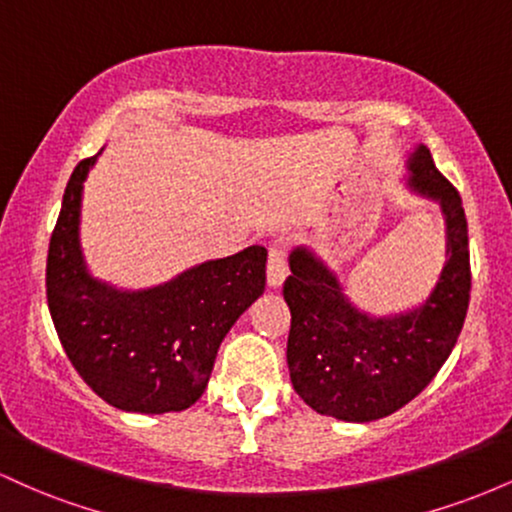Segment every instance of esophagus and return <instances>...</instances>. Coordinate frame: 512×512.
<instances>
[{"mask_svg":"<svg viewBox=\"0 0 512 512\" xmlns=\"http://www.w3.org/2000/svg\"><path fill=\"white\" fill-rule=\"evenodd\" d=\"M286 274H289V264H286V250L284 245L274 243L269 248V260H267V284L276 289V286L284 284Z\"/></svg>","mask_w":512,"mask_h":512,"instance_id":"esophagus-1","label":"esophagus"}]
</instances>
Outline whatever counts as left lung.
I'll use <instances>...</instances> for the list:
<instances>
[{
    "label": "left lung",
    "instance_id": "8db88e82",
    "mask_svg": "<svg viewBox=\"0 0 512 512\" xmlns=\"http://www.w3.org/2000/svg\"><path fill=\"white\" fill-rule=\"evenodd\" d=\"M407 170L411 190L443 209L448 240L443 272L419 308L385 317L363 313L313 250L289 255L286 361L293 390L317 414L356 424L390 416L436 378L462 332L472 272L460 192L440 175L426 146H416Z\"/></svg>",
    "mask_w": 512,
    "mask_h": 512
}]
</instances>
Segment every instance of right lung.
<instances>
[{
    "instance_id": "1",
    "label": "right lung",
    "mask_w": 512,
    "mask_h": 512,
    "mask_svg": "<svg viewBox=\"0 0 512 512\" xmlns=\"http://www.w3.org/2000/svg\"><path fill=\"white\" fill-rule=\"evenodd\" d=\"M96 156L74 168L48 250V308L84 383L113 407L182 411L202 397L233 322L262 296L267 250L250 245L144 291H120L88 272L81 192Z\"/></svg>"
}]
</instances>
